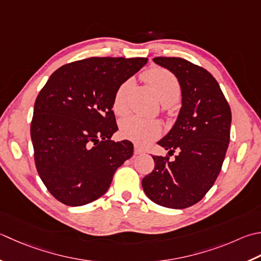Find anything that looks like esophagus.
<instances>
[{"label":"esophagus","mask_w":261,"mask_h":261,"mask_svg":"<svg viewBox=\"0 0 261 261\" xmlns=\"http://www.w3.org/2000/svg\"><path fill=\"white\" fill-rule=\"evenodd\" d=\"M145 150L142 149L141 147H139L138 145H135V154L136 155H140V154H144Z\"/></svg>","instance_id":"obj_1"}]
</instances>
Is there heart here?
<instances>
[{"label": "heart", "mask_w": 261, "mask_h": 261, "mask_svg": "<svg viewBox=\"0 0 261 261\" xmlns=\"http://www.w3.org/2000/svg\"><path fill=\"white\" fill-rule=\"evenodd\" d=\"M142 79L155 90L161 103L172 105L180 98L181 86L176 76L163 68H152L142 74ZM131 80L119 86L113 97V111L117 115H123L127 111V94L131 89ZM121 136L139 145H148L160 137L162 126L157 121L146 120L138 116H129L121 121Z\"/></svg>", "instance_id": "obj_1"}]
</instances>
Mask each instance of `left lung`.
<instances>
[{
	"label": "left lung",
	"mask_w": 261,
	"mask_h": 261,
	"mask_svg": "<svg viewBox=\"0 0 261 261\" xmlns=\"http://www.w3.org/2000/svg\"><path fill=\"white\" fill-rule=\"evenodd\" d=\"M181 86L182 107L170 132L157 142L168 156H152L155 167L142 178L146 196L157 205L183 209L205 197L221 172L229 142L232 114L216 79L181 58H155Z\"/></svg>",
	"instance_id": "1"
}]
</instances>
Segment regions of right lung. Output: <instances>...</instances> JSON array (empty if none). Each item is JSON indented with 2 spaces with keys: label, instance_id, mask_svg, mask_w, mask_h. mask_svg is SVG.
Returning <instances> with one entry per match:
<instances>
[{
  "label": "right lung",
  "instance_id": "obj_1",
  "mask_svg": "<svg viewBox=\"0 0 261 261\" xmlns=\"http://www.w3.org/2000/svg\"><path fill=\"white\" fill-rule=\"evenodd\" d=\"M146 58H89L62 65L36 98L30 136L39 177L55 199L84 206L101 197L115 171L134 154L112 111L116 89Z\"/></svg>",
  "mask_w": 261,
  "mask_h": 261
}]
</instances>
